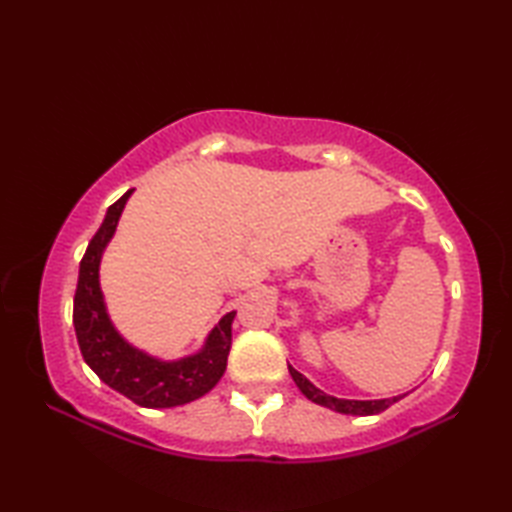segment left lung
Returning <instances> with one entry per match:
<instances>
[{
  "mask_svg": "<svg viewBox=\"0 0 512 512\" xmlns=\"http://www.w3.org/2000/svg\"><path fill=\"white\" fill-rule=\"evenodd\" d=\"M290 376L292 380H295L297 387L301 389V394L306 396L308 400L317 402V405L321 407H328L332 411H339V413H347V416H376V413L385 411L389 405H394V402H398L400 398H405V394L402 396H394V398H380V400H347V398H336V396H330L325 394V391H321L319 387H314L310 380L299 374L295 367H290Z\"/></svg>",
  "mask_w": 512,
  "mask_h": 512,
  "instance_id": "1",
  "label": "left lung"
}]
</instances>
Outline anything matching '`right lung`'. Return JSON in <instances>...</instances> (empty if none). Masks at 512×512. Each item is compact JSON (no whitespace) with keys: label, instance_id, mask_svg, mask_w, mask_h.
<instances>
[{"label":"right lung","instance_id":"obj_1","mask_svg":"<svg viewBox=\"0 0 512 512\" xmlns=\"http://www.w3.org/2000/svg\"><path fill=\"white\" fill-rule=\"evenodd\" d=\"M129 195L132 191H127L121 200L107 209L101 228L92 237L81 259L72 314L76 341H79L81 354L92 372L118 394L134 400L136 405L147 409L187 405V402L209 394L222 378L228 352H231L235 310L224 314L198 352L176 358V361L151 356L123 339V334L114 328L110 314H107L99 270Z\"/></svg>","mask_w":512,"mask_h":512}]
</instances>
